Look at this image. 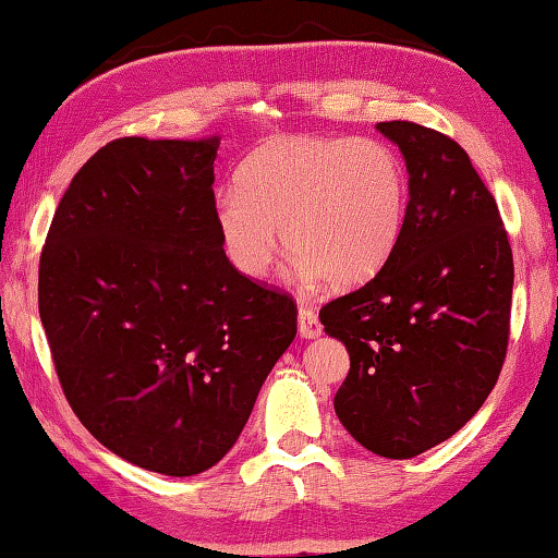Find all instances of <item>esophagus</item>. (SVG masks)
I'll use <instances>...</instances> for the list:
<instances>
[{"mask_svg":"<svg viewBox=\"0 0 558 558\" xmlns=\"http://www.w3.org/2000/svg\"><path fill=\"white\" fill-rule=\"evenodd\" d=\"M298 329L302 339H317L323 335V325H319L317 315L307 305H300L298 310Z\"/></svg>","mask_w":558,"mask_h":558,"instance_id":"obj_1","label":"esophagus"}]
</instances>
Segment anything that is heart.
Listing matches in <instances>:
<instances>
[{
	"label": "heart",
	"mask_w": 558,
	"mask_h": 558,
	"mask_svg": "<svg viewBox=\"0 0 558 558\" xmlns=\"http://www.w3.org/2000/svg\"><path fill=\"white\" fill-rule=\"evenodd\" d=\"M409 209L399 155L379 140L292 135L245 159L214 194V221L243 276L263 278L282 243L302 280L362 286L393 256ZM281 233H277V229Z\"/></svg>",
	"instance_id": "b5f03b06"
}]
</instances>
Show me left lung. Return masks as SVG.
I'll return each mask as SVG.
<instances>
[{"instance_id":"8db88e82","label":"left lung","mask_w":558,"mask_h":558,"mask_svg":"<svg viewBox=\"0 0 558 558\" xmlns=\"http://www.w3.org/2000/svg\"><path fill=\"white\" fill-rule=\"evenodd\" d=\"M376 130L409 172L401 241L319 319L349 352L337 418L366 450L405 460L456 436L495 389L514 263L493 194L456 140L405 120Z\"/></svg>"}]
</instances>
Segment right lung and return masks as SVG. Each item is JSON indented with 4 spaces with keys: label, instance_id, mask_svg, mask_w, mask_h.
I'll return each instance as SVG.
<instances>
[{
    "label": "right lung",
    "instance_id": "right-lung-1",
    "mask_svg": "<svg viewBox=\"0 0 558 558\" xmlns=\"http://www.w3.org/2000/svg\"><path fill=\"white\" fill-rule=\"evenodd\" d=\"M221 137H122L73 177L39 263L56 374L93 438L169 477L239 440L298 332L295 302L241 276L214 221Z\"/></svg>",
    "mask_w": 558,
    "mask_h": 558
}]
</instances>
